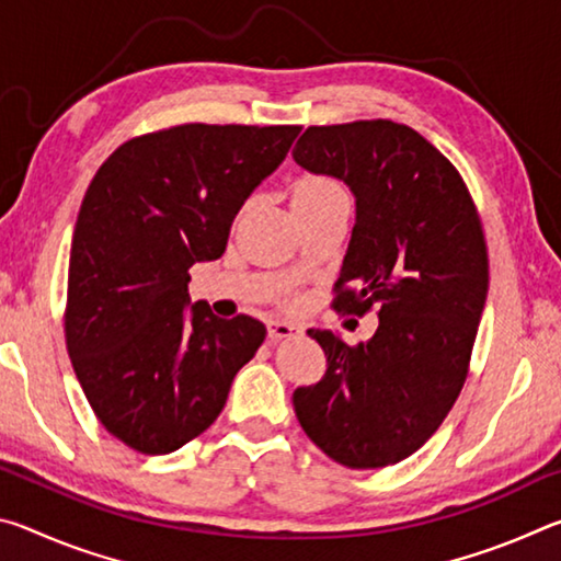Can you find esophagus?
Listing matches in <instances>:
<instances>
[{
    "label": "esophagus",
    "instance_id": "34e87169",
    "mask_svg": "<svg viewBox=\"0 0 561 561\" xmlns=\"http://www.w3.org/2000/svg\"><path fill=\"white\" fill-rule=\"evenodd\" d=\"M267 329H270V339L272 341H282V339H291V336L301 334V327L291 324V321H279V319L270 321Z\"/></svg>",
    "mask_w": 561,
    "mask_h": 561
}]
</instances>
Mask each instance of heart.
<instances>
[{
    "label": "heart",
    "mask_w": 561,
    "mask_h": 561,
    "mask_svg": "<svg viewBox=\"0 0 561 561\" xmlns=\"http://www.w3.org/2000/svg\"><path fill=\"white\" fill-rule=\"evenodd\" d=\"M341 193V187L331 178L324 175H301L297 183L291 185V203H307L319 201V197Z\"/></svg>",
    "instance_id": "b5f03b06"
}]
</instances>
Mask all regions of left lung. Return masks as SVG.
Listing matches in <instances>:
<instances>
[{"mask_svg":"<svg viewBox=\"0 0 561 561\" xmlns=\"http://www.w3.org/2000/svg\"><path fill=\"white\" fill-rule=\"evenodd\" d=\"M291 156L356 195L334 309H378L366 344L309 331L329 366L319 383L294 391V411L331 460L386 468L440 428L468 378L488 297L478 207L450 160L403 123L309 126Z\"/></svg>","mask_w":561,"mask_h":561,"instance_id":"obj_1","label":"left lung"}]
</instances>
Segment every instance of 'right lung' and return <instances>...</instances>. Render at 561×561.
Returning <instances> with one entry per match:
<instances>
[{
	"mask_svg": "<svg viewBox=\"0 0 561 561\" xmlns=\"http://www.w3.org/2000/svg\"><path fill=\"white\" fill-rule=\"evenodd\" d=\"M301 126L183 123L108 156L73 227L64 331L76 378L113 438L165 455L210 428L262 346L252 317L187 307V270L222 257L234 215Z\"/></svg>",
	"mask_w": 561,
	"mask_h": 561,
	"instance_id": "obj_1",
	"label": "right lung"
}]
</instances>
